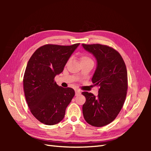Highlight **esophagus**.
<instances>
[{
  "label": "esophagus",
  "mask_w": 151,
  "mask_h": 151,
  "mask_svg": "<svg viewBox=\"0 0 151 151\" xmlns=\"http://www.w3.org/2000/svg\"><path fill=\"white\" fill-rule=\"evenodd\" d=\"M81 93V92L79 90H75V95H78Z\"/></svg>",
  "instance_id": "obj_1"
}]
</instances>
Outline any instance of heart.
Masks as SVG:
<instances>
[{"mask_svg":"<svg viewBox=\"0 0 151 151\" xmlns=\"http://www.w3.org/2000/svg\"><path fill=\"white\" fill-rule=\"evenodd\" d=\"M84 61H92V60L89 56L84 55L81 57V62H84Z\"/></svg>","mask_w":151,"mask_h":151,"instance_id":"1","label":"heart"}]
</instances>
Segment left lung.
Masks as SVG:
<instances>
[{
	"label": "left lung",
	"mask_w": 151,
	"mask_h": 151,
	"mask_svg": "<svg viewBox=\"0 0 151 151\" xmlns=\"http://www.w3.org/2000/svg\"><path fill=\"white\" fill-rule=\"evenodd\" d=\"M97 62L92 82L99 86L96 97L91 93L82 92L86 101L82 112L86 121L101 127L111 123L123 106L128 89L126 65L123 58L112 47L101 44H82Z\"/></svg>",
	"instance_id": "left-lung-1"
}]
</instances>
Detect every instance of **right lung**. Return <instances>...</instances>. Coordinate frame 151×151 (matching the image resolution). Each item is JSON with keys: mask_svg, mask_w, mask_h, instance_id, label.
I'll list each match as a JSON object with an SVG mask.
<instances>
[{"mask_svg": "<svg viewBox=\"0 0 151 151\" xmlns=\"http://www.w3.org/2000/svg\"><path fill=\"white\" fill-rule=\"evenodd\" d=\"M80 43L69 46L47 44L35 51L28 61L23 77L25 98L31 113L45 124L62 121L75 96L73 88H64L54 81Z\"/></svg>", "mask_w": 151, "mask_h": 151, "instance_id": "right-lung-1", "label": "right lung"}]
</instances>
